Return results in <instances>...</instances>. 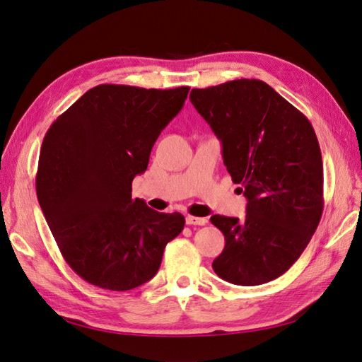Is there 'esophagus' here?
Segmentation results:
<instances>
[{
    "instance_id": "obj_1",
    "label": "esophagus",
    "mask_w": 362,
    "mask_h": 362,
    "mask_svg": "<svg viewBox=\"0 0 362 362\" xmlns=\"http://www.w3.org/2000/svg\"><path fill=\"white\" fill-rule=\"evenodd\" d=\"M185 223H187V225H198V226H202V225L206 223V218H205V217L187 216V217H185Z\"/></svg>"
}]
</instances>
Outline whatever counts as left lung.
<instances>
[{"label":"left lung","instance_id":"8db88e82","mask_svg":"<svg viewBox=\"0 0 362 362\" xmlns=\"http://www.w3.org/2000/svg\"><path fill=\"white\" fill-rule=\"evenodd\" d=\"M190 103L221 140L223 164L247 201L242 221L211 216L225 235L213 269L235 286L276 279L322 217L323 163L310 120L259 80L193 89Z\"/></svg>","mask_w":362,"mask_h":362}]
</instances>
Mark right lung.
I'll return each instance as SVG.
<instances>
[{"label":"right lung","instance_id":"right-lung-1","mask_svg":"<svg viewBox=\"0 0 362 362\" xmlns=\"http://www.w3.org/2000/svg\"><path fill=\"white\" fill-rule=\"evenodd\" d=\"M189 90L96 86L43 139L39 205L64 259L96 287L127 291L148 282L182 231V214L133 199L131 184L146 170L152 146Z\"/></svg>","mask_w":362,"mask_h":362}]
</instances>
